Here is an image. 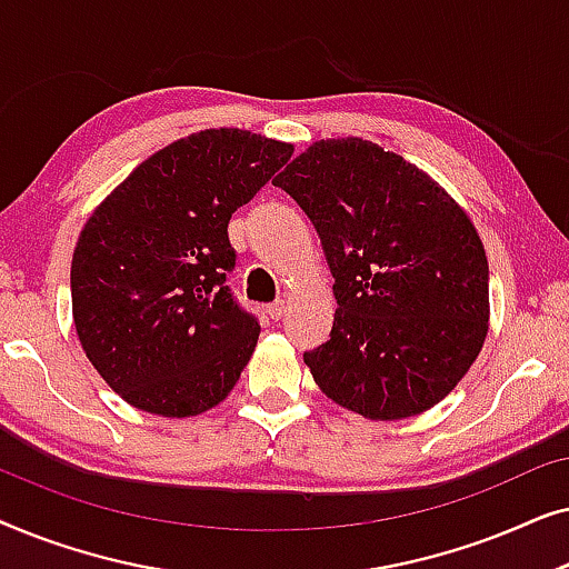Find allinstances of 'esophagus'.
<instances>
[{
	"instance_id": "34e87169",
	"label": "esophagus",
	"mask_w": 569,
	"mask_h": 569,
	"mask_svg": "<svg viewBox=\"0 0 569 569\" xmlns=\"http://www.w3.org/2000/svg\"><path fill=\"white\" fill-rule=\"evenodd\" d=\"M267 316L271 318V321H279V318L284 316V300H277V302H271V306H267Z\"/></svg>"
}]
</instances>
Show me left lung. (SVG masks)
I'll return each instance as SVG.
<instances>
[{
  "label": "left lung",
  "mask_w": 569,
  "mask_h": 569,
  "mask_svg": "<svg viewBox=\"0 0 569 569\" xmlns=\"http://www.w3.org/2000/svg\"><path fill=\"white\" fill-rule=\"evenodd\" d=\"M274 186L310 217L333 274L331 339L302 355L316 386L376 422L440 403L489 331V263L466 209L362 137L318 139Z\"/></svg>",
  "instance_id": "1"
}]
</instances>
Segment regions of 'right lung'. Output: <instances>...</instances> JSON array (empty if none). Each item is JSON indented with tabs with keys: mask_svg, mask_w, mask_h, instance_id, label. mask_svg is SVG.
<instances>
[{
	"mask_svg": "<svg viewBox=\"0 0 569 569\" xmlns=\"http://www.w3.org/2000/svg\"><path fill=\"white\" fill-rule=\"evenodd\" d=\"M292 152L248 129L193 131L92 209L72 256L74 329L134 409L197 417L238 383L261 329L224 287L236 267L228 222Z\"/></svg>",
	"mask_w": 569,
	"mask_h": 569,
	"instance_id": "1",
	"label": "right lung"
}]
</instances>
